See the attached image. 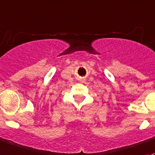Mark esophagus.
Instances as JSON below:
<instances>
[{
    "mask_svg": "<svg viewBox=\"0 0 155 155\" xmlns=\"http://www.w3.org/2000/svg\"><path fill=\"white\" fill-rule=\"evenodd\" d=\"M81 81H82V82H85V79L82 78V79H81Z\"/></svg>",
    "mask_w": 155,
    "mask_h": 155,
    "instance_id": "esophagus-1",
    "label": "esophagus"
}]
</instances>
